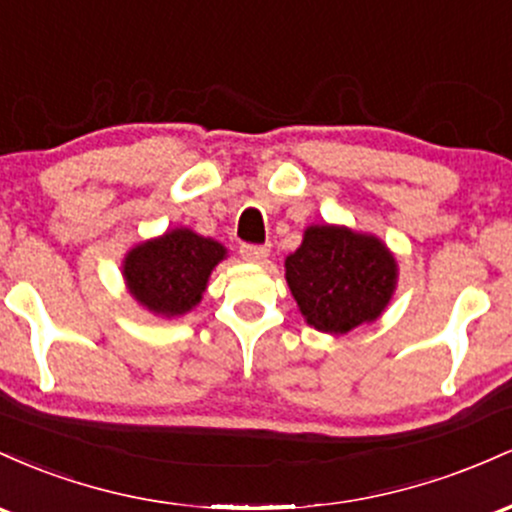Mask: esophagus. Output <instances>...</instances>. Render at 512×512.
Wrapping results in <instances>:
<instances>
[{
  "label": "esophagus",
  "instance_id": "obj_1",
  "mask_svg": "<svg viewBox=\"0 0 512 512\" xmlns=\"http://www.w3.org/2000/svg\"><path fill=\"white\" fill-rule=\"evenodd\" d=\"M239 254L244 261H251V263H263L271 254V249H268L266 244H241Z\"/></svg>",
  "mask_w": 512,
  "mask_h": 512
}]
</instances>
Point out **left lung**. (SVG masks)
Here are the masks:
<instances>
[{"mask_svg":"<svg viewBox=\"0 0 512 512\" xmlns=\"http://www.w3.org/2000/svg\"><path fill=\"white\" fill-rule=\"evenodd\" d=\"M285 278L302 317L314 329L348 333L375 321L392 300L396 261L380 239L346 227H309Z\"/></svg>","mask_w":512,"mask_h":512,"instance_id":"8db88e82","label":"left lung"}]
</instances>
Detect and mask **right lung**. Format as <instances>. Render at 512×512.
<instances>
[{
  "label": "right lung",
  "mask_w": 512,
  "mask_h": 512,
  "mask_svg": "<svg viewBox=\"0 0 512 512\" xmlns=\"http://www.w3.org/2000/svg\"><path fill=\"white\" fill-rule=\"evenodd\" d=\"M225 258V246L191 229H171L164 237L135 246L123 275L130 295L149 312L179 317L203 297L212 268Z\"/></svg>",
  "instance_id": "right-lung-1"
}]
</instances>
